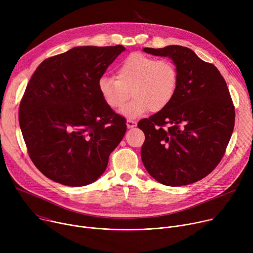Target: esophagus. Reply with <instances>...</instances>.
<instances>
[{
    "label": "esophagus",
    "mask_w": 253,
    "mask_h": 253,
    "mask_svg": "<svg viewBox=\"0 0 253 253\" xmlns=\"http://www.w3.org/2000/svg\"><path fill=\"white\" fill-rule=\"evenodd\" d=\"M136 125H137V123L135 122V121H133V120H127V127L128 128H134V127H136Z\"/></svg>",
    "instance_id": "1"
}]
</instances>
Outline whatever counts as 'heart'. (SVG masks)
Segmentation results:
<instances>
[{"label": "heart", "instance_id": "1", "mask_svg": "<svg viewBox=\"0 0 253 253\" xmlns=\"http://www.w3.org/2000/svg\"><path fill=\"white\" fill-rule=\"evenodd\" d=\"M178 84V72L169 59H156L143 53L128 55L119 64L116 79L102 77L98 83L99 93L112 110L121 108L131 97L121 114L136 119L148 111L157 113L172 101Z\"/></svg>", "mask_w": 253, "mask_h": 253}]
</instances>
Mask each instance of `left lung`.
I'll list each match as a JSON object with an SVG mask.
<instances>
[{
	"label": "left lung",
	"instance_id": "obj_1",
	"mask_svg": "<svg viewBox=\"0 0 253 253\" xmlns=\"http://www.w3.org/2000/svg\"><path fill=\"white\" fill-rule=\"evenodd\" d=\"M143 51L171 58L178 84L166 109L138 122L145 134L142 163L163 185H190L211 173L225 153L235 122L230 93L218 68L188 47Z\"/></svg>",
	"mask_w": 253,
	"mask_h": 253
}]
</instances>
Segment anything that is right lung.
<instances>
[{"instance_id":"right-lung-1","label":"right lung","mask_w":253,"mask_h":253,"mask_svg":"<svg viewBox=\"0 0 253 253\" xmlns=\"http://www.w3.org/2000/svg\"><path fill=\"white\" fill-rule=\"evenodd\" d=\"M124 50L78 46L36 68L20 103L19 124L32 163L46 177L84 187L106 170L127 126L105 104L98 83Z\"/></svg>"}]
</instances>
